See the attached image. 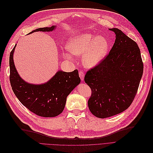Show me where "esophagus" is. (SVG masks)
Listing matches in <instances>:
<instances>
[{
    "instance_id": "1",
    "label": "esophagus",
    "mask_w": 153,
    "mask_h": 153,
    "mask_svg": "<svg viewBox=\"0 0 153 153\" xmlns=\"http://www.w3.org/2000/svg\"><path fill=\"white\" fill-rule=\"evenodd\" d=\"M79 78H80V79H81V80L83 81L84 79V76H85L84 73L83 71H82V70L79 71Z\"/></svg>"
}]
</instances>
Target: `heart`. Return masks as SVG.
<instances>
[{
	"mask_svg": "<svg viewBox=\"0 0 153 153\" xmlns=\"http://www.w3.org/2000/svg\"><path fill=\"white\" fill-rule=\"evenodd\" d=\"M110 43L104 37L85 33L73 37L68 42L67 49L75 55H82L85 67L90 68L98 64L107 54ZM65 57L70 59L69 53H64Z\"/></svg>",
	"mask_w": 153,
	"mask_h": 153,
	"instance_id": "b5f03b06",
	"label": "heart"
}]
</instances>
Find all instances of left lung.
<instances>
[{
    "instance_id": "1",
    "label": "left lung",
    "mask_w": 153,
    "mask_h": 153,
    "mask_svg": "<svg viewBox=\"0 0 153 153\" xmlns=\"http://www.w3.org/2000/svg\"><path fill=\"white\" fill-rule=\"evenodd\" d=\"M110 52L95 67L87 71L85 82L91 90L88 101L91 113L105 118L126 110L131 105L143 73L137 43L118 28Z\"/></svg>"
}]
</instances>
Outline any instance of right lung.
<instances>
[{"label":"right lung","mask_w":153,"mask_h":153,"mask_svg":"<svg viewBox=\"0 0 153 153\" xmlns=\"http://www.w3.org/2000/svg\"><path fill=\"white\" fill-rule=\"evenodd\" d=\"M55 26L39 28L35 32H50ZM13 47L10 53V82L12 89L20 103L31 112L42 117H55L64 110L67 97L80 83L78 70L71 72L59 71L50 80L42 85H33L22 79L13 63Z\"/></svg>","instance_id":"right-lung-1"}]
</instances>
